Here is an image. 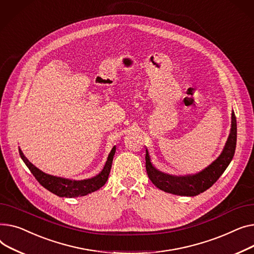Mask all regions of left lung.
I'll list each match as a JSON object with an SVG mask.
<instances>
[{"mask_svg":"<svg viewBox=\"0 0 254 254\" xmlns=\"http://www.w3.org/2000/svg\"><path fill=\"white\" fill-rule=\"evenodd\" d=\"M237 143V122L234 112L232 113V128L228 141L221 155L203 171L195 175L172 176L157 170L151 163V157L146 150L145 169L148 178L160 190L180 196H197L212 187L225 172L231 163Z\"/></svg>","mask_w":254,"mask_h":254,"instance_id":"1","label":"left lung"}]
</instances>
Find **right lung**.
<instances>
[{"label": "right lung", "instance_id": "right-lung-1", "mask_svg": "<svg viewBox=\"0 0 254 254\" xmlns=\"http://www.w3.org/2000/svg\"><path fill=\"white\" fill-rule=\"evenodd\" d=\"M115 153H116V146L113 147L112 152L110 153L108 161L106 163V165H104L102 171L95 177L89 178V180H84V181H70V180H65V178L52 176L42 172L24 157V155L22 154L21 150L19 148V154L21 159L25 163V165L27 166L29 171H31L33 175L36 177V180L40 183V185H42L45 189H47L51 192L55 193V195H57L58 197H66V198L86 196L88 193L93 192L99 190L101 187H103L109 178Z\"/></svg>", "mask_w": 254, "mask_h": 254}]
</instances>
